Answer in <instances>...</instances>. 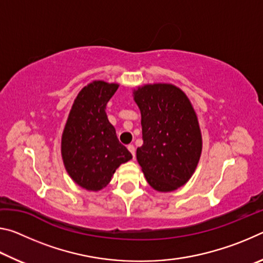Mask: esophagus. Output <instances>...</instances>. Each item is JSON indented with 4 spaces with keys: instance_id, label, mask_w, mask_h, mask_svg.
Segmentation results:
<instances>
[{
    "instance_id": "esophagus-1",
    "label": "esophagus",
    "mask_w": 263,
    "mask_h": 263,
    "mask_svg": "<svg viewBox=\"0 0 263 263\" xmlns=\"http://www.w3.org/2000/svg\"><path fill=\"white\" fill-rule=\"evenodd\" d=\"M127 149L130 151L131 154H132V157H133V159H135V157H136V148H135V146H133V145H128V146H127Z\"/></svg>"
}]
</instances>
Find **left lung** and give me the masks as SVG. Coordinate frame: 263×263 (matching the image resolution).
Segmentation results:
<instances>
[{
  "label": "left lung",
  "instance_id": "obj_1",
  "mask_svg": "<svg viewBox=\"0 0 263 263\" xmlns=\"http://www.w3.org/2000/svg\"><path fill=\"white\" fill-rule=\"evenodd\" d=\"M141 114L142 140L137 160L148 184L168 193L184 185L202 153V135L190 101L169 83L145 84L133 90Z\"/></svg>",
  "mask_w": 263,
  "mask_h": 263
}]
</instances>
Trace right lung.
<instances>
[{"mask_svg": "<svg viewBox=\"0 0 263 263\" xmlns=\"http://www.w3.org/2000/svg\"><path fill=\"white\" fill-rule=\"evenodd\" d=\"M119 87L92 81L81 89L61 137V155L68 175L81 188L99 191L132 154L119 142L105 109Z\"/></svg>", "mask_w": 263, "mask_h": 263, "instance_id": "1", "label": "right lung"}]
</instances>
